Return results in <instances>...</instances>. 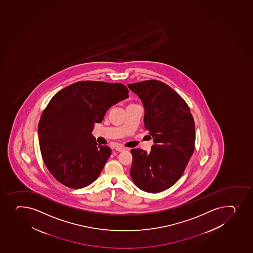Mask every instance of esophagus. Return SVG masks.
I'll list each match as a JSON object with an SVG mask.
<instances>
[{"label":"esophagus","mask_w":253,"mask_h":253,"mask_svg":"<svg viewBox=\"0 0 253 253\" xmlns=\"http://www.w3.org/2000/svg\"><path fill=\"white\" fill-rule=\"evenodd\" d=\"M115 150L118 152H124L125 150H126V149L125 148H124V147L121 146H117L115 147Z\"/></svg>","instance_id":"esophagus-1"}]
</instances>
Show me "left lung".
<instances>
[{"mask_svg":"<svg viewBox=\"0 0 253 253\" xmlns=\"http://www.w3.org/2000/svg\"><path fill=\"white\" fill-rule=\"evenodd\" d=\"M128 87L140 98L144 128L154 138L150 153L131 150V178L141 190L159 193L176 183L193 155L194 120L184 99L166 84L150 80Z\"/></svg>","mask_w":253,"mask_h":253,"instance_id":"left-lung-1","label":"left lung"}]
</instances>
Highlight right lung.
I'll use <instances>...</instances> for the list:
<instances>
[{"label":"right lung","instance_id":"1","mask_svg":"<svg viewBox=\"0 0 253 253\" xmlns=\"http://www.w3.org/2000/svg\"><path fill=\"white\" fill-rule=\"evenodd\" d=\"M120 83L80 81L50 99L38 125L40 149L47 169L68 188H84L100 174L111 154L92 134L110 107L127 99Z\"/></svg>","mask_w":253,"mask_h":253}]
</instances>
